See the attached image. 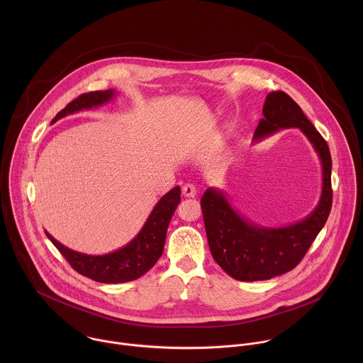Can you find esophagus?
I'll list each match as a JSON object with an SVG mask.
<instances>
[{
  "mask_svg": "<svg viewBox=\"0 0 363 363\" xmlns=\"http://www.w3.org/2000/svg\"><path fill=\"white\" fill-rule=\"evenodd\" d=\"M182 194H183L184 197L193 199V197L197 196V190H196V187H194L193 184H184L183 189H182Z\"/></svg>",
  "mask_w": 363,
  "mask_h": 363,
  "instance_id": "esophagus-1",
  "label": "esophagus"
}]
</instances>
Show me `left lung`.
I'll return each instance as SVG.
<instances>
[{"mask_svg": "<svg viewBox=\"0 0 363 363\" xmlns=\"http://www.w3.org/2000/svg\"><path fill=\"white\" fill-rule=\"evenodd\" d=\"M262 114L253 143L285 128H299L320 159L321 193L317 206L303 219L285 226H262L233 208L223 190L208 187L201 209L211 255L228 275L250 282L294 269L325 225L333 204L330 150L299 104L285 92H271Z\"/></svg>", "mask_w": 363, "mask_h": 363, "instance_id": "1", "label": "left lung"}]
</instances>
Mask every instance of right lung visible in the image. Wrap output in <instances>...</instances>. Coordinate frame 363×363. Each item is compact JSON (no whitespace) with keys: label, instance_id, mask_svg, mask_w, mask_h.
<instances>
[{"label":"right lung","instance_id":"obj_1","mask_svg":"<svg viewBox=\"0 0 363 363\" xmlns=\"http://www.w3.org/2000/svg\"><path fill=\"white\" fill-rule=\"evenodd\" d=\"M116 95L117 94L114 89L84 94L58 111V114L52 118V124L68 114L110 104L114 101ZM180 200V187L176 186L160 197L134 239L125 246L107 255L95 256L75 252L55 240L48 230H45V233L58 252L71 264V267L81 275L102 284L128 282L143 277L160 259L164 247L167 226Z\"/></svg>","mask_w":363,"mask_h":363}]
</instances>
